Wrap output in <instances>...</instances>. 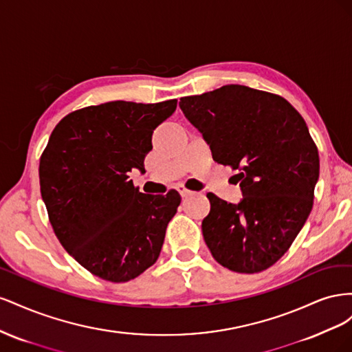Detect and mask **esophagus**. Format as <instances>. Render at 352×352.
Masks as SVG:
<instances>
[{
	"label": "esophagus",
	"instance_id": "obj_1",
	"mask_svg": "<svg viewBox=\"0 0 352 352\" xmlns=\"http://www.w3.org/2000/svg\"><path fill=\"white\" fill-rule=\"evenodd\" d=\"M177 190H179V194L182 195V197H190V195L194 194L192 190H189V189H188V188H185L184 185H177Z\"/></svg>",
	"mask_w": 352,
	"mask_h": 352
}]
</instances>
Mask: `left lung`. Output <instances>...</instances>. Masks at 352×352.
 <instances>
[{"label": "left lung", "mask_w": 352, "mask_h": 352, "mask_svg": "<svg viewBox=\"0 0 352 352\" xmlns=\"http://www.w3.org/2000/svg\"><path fill=\"white\" fill-rule=\"evenodd\" d=\"M180 109L212 157L238 170L239 204L207 194L202 235L219 264L258 273L283 257L310 216L318 151L308 127L280 95L243 85L180 98Z\"/></svg>", "instance_id": "8db88e82"}]
</instances>
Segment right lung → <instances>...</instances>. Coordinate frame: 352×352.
I'll use <instances>...</instances> for the list:
<instances>
[{
    "label": "right lung",
    "mask_w": 352,
    "mask_h": 352,
    "mask_svg": "<svg viewBox=\"0 0 352 352\" xmlns=\"http://www.w3.org/2000/svg\"><path fill=\"white\" fill-rule=\"evenodd\" d=\"M177 100L111 101L69 113L39 160L41 195L56 236L82 267L120 283L157 261L180 195L140 192L129 180L144 170L155 127Z\"/></svg>",
    "instance_id": "add662e5"
}]
</instances>
